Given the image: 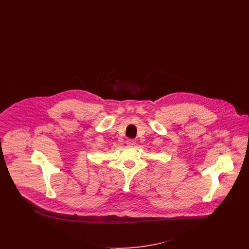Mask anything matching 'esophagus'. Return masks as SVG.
Returning a JSON list of instances; mask_svg holds the SVG:
<instances>
[{"label":"esophagus","instance_id":"esophagus-1","mask_svg":"<svg viewBox=\"0 0 249 249\" xmlns=\"http://www.w3.org/2000/svg\"><path fill=\"white\" fill-rule=\"evenodd\" d=\"M127 144H128V146H134L136 144V142L134 140H131V139H129L127 141Z\"/></svg>","mask_w":249,"mask_h":249}]
</instances>
